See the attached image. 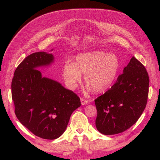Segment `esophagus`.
I'll return each mask as SVG.
<instances>
[{
    "label": "esophagus",
    "instance_id": "34e87169",
    "mask_svg": "<svg viewBox=\"0 0 160 160\" xmlns=\"http://www.w3.org/2000/svg\"><path fill=\"white\" fill-rule=\"evenodd\" d=\"M88 102H89V101H88V100H86V99H83V98H81V105H86L87 103H88Z\"/></svg>",
    "mask_w": 160,
    "mask_h": 160
}]
</instances>
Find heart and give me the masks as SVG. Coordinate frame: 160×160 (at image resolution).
Listing matches in <instances>:
<instances>
[{
	"label": "heart",
	"instance_id": "b5f03b06",
	"mask_svg": "<svg viewBox=\"0 0 160 160\" xmlns=\"http://www.w3.org/2000/svg\"><path fill=\"white\" fill-rule=\"evenodd\" d=\"M120 68L118 56L102 51L79 53L75 62L67 61L62 67V75L69 88L73 89L85 73L87 90L93 89L96 93H103L111 88Z\"/></svg>",
	"mask_w": 160,
	"mask_h": 160
}]
</instances>
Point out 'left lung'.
<instances>
[{
    "instance_id": "1",
    "label": "left lung",
    "mask_w": 160,
    "mask_h": 160,
    "mask_svg": "<svg viewBox=\"0 0 160 160\" xmlns=\"http://www.w3.org/2000/svg\"><path fill=\"white\" fill-rule=\"evenodd\" d=\"M115 83L95 100V125L104 135L122 133L136 123L147 104L149 79L145 67L133 57Z\"/></svg>"
}]
</instances>
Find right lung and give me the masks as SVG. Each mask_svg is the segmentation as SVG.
<instances>
[{
    "label": "right lung",
    "mask_w": 160,
    "mask_h": 160,
    "mask_svg": "<svg viewBox=\"0 0 160 160\" xmlns=\"http://www.w3.org/2000/svg\"><path fill=\"white\" fill-rule=\"evenodd\" d=\"M53 62L51 53H32L17 67L11 84L17 119L34 135L45 139L59 138L72 113L81 105L75 93L59 82L42 76L37 70Z\"/></svg>",
    "instance_id": "add662e5"
}]
</instances>
